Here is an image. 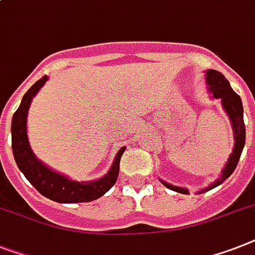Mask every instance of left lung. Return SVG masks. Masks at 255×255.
<instances>
[{
  "label": "left lung",
  "instance_id": "8db88e82",
  "mask_svg": "<svg viewBox=\"0 0 255 255\" xmlns=\"http://www.w3.org/2000/svg\"><path fill=\"white\" fill-rule=\"evenodd\" d=\"M207 84H208V90L214 98H220L223 107L229 115V119L232 122V127L235 131V148H233V153L229 157L228 162L225 165L224 170H223V175L217 179L215 183L208 186L207 188L202 190L200 192H206L211 188L216 187L220 183L227 179L229 175L235 171L237 163H239L240 157H241L242 149L245 145V123H244V109H242V102L240 95L231 88L229 81L224 77V74H221L220 72H217L215 69H210L207 72ZM162 183L170 190H174L181 194H187V190L182 187H177V186L169 185L166 182Z\"/></svg>",
  "mask_w": 255,
  "mask_h": 255
}]
</instances>
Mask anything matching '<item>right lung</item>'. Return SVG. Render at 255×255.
Instances as JSON below:
<instances>
[{"mask_svg":"<svg viewBox=\"0 0 255 255\" xmlns=\"http://www.w3.org/2000/svg\"><path fill=\"white\" fill-rule=\"evenodd\" d=\"M48 78L41 77L36 81L23 95V99L20 102L13 115L11 122V148L15 162L24 177L30 181L41 195L45 198L59 203H84L93 202L98 199L103 194H106L110 188L115 185V182L119 175V167H121V158L123 156L126 146L118 152L113 166L105 177L98 181L93 182H76L70 181L69 178L51 170L43 165L40 161L34 156L31 150L28 138H27V113L30 109V103L36 93L45 84Z\"/></svg>","mask_w":255,"mask_h":255,"instance_id":"1","label":"right lung"}]
</instances>
